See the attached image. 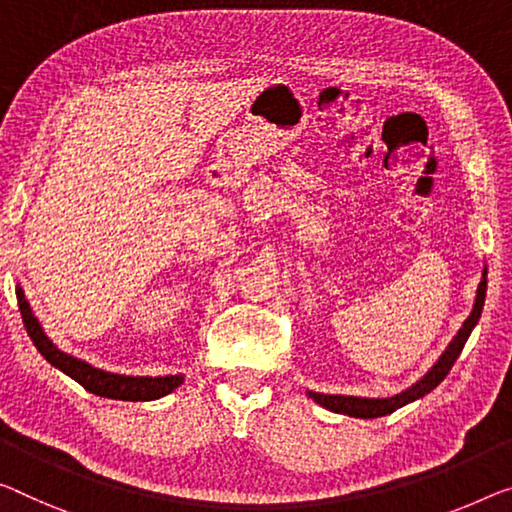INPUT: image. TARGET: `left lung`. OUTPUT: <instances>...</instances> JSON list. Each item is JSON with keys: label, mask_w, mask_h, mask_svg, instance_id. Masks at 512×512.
<instances>
[{"label": "left lung", "mask_w": 512, "mask_h": 512, "mask_svg": "<svg viewBox=\"0 0 512 512\" xmlns=\"http://www.w3.org/2000/svg\"><path fill=\"white\" fill-rule=\"evenodd\" d=\"M485 292H487V266L483 269V278H480V285L476 289V301L474 308H471V315L464 319L462 329L457 331L455 338L448 342L446 352L439 356V361L432 365L425 375L411 384L409 388H404L402 393L391 395V398H358V395H331V393H315V391H305L308 398L315 400L319 407L335 411V414H345V416H354V418H379V416H388L393 414L395 409L404 407V404L421 400L423 395H427L430 391H434L441 381L446 379L448 372H451L453 363L460 356L464 342L469 340L471 331L478 324L480 312H483L485 305Z\"/></svg>", "instance_id": "left-lung-1"}]
</instances>
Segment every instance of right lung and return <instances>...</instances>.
<instances>
[{
  "label": "right lung",
  "instance_id": "add662e5",
  "mask_svg": "<svg viewBox=\"0 0 512 512\" xmlns=\"http://www.w3.org/2000/svg\"><path fill=\"white\" fill-rule=\"evenodd\" d=\"M15 296H18L20 315H22V322H25V329L38 352H41V356L50 365H55L57 370L64 372V375L78 381L80 386H85L89 393L101 395V398H110V400L149 402V400L163 398V395L172 393L174 388H179L183 384V375H165V377L119 375V372L94 368V365L82 361L78 356L61 352L55 342L45 335L43 326L38 324V319L32 312V305H29V301L25 299V292H22L20 285L15 287Z\"/></svg>",
  "mask_w": 512,
  "mask_h": 512
}]
</instances>
